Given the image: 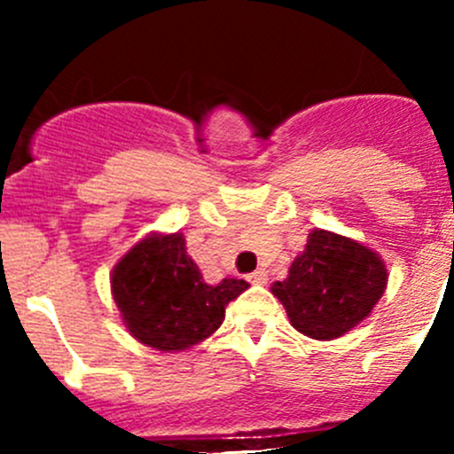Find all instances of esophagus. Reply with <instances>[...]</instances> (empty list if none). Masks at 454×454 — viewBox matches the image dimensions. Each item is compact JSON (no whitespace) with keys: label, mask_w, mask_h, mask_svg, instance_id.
I'll return each instance as SVG.
<instances>
[{"label":"esophagus","mask_w":454,"mask_h":454,"mask_svg":"<svg viewBox=\"0 0 454 454\" xmlns=\"http://www.w3.org/2000/svg\"><path fill=\"white\" fill-rule=\"evenodd\" d=\"M248 281L253 283V286H265V283H268V272H265V270H256V272L248 274Z\"/></svg>","instance_id":"34e87169"}]
</instances>
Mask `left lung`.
Segmentation results:
<instances>
[{
    "instance_id": "obj_1",
    "label": "left lung",
    "mask_w": 454,
    "mask_h": 454,
    "mask_svg": "<svg viewBox=\"0 0 454 454\" xmlns=\"http://www.w3.org/2000/svg\"><path fill=\"white\" fill-rule=\"evenodd\" d=\"M388 270L375 250L314 228L287 277L272 283L296 332L333 340L363 323L387 290Z\"/></svg>"
}]
</instances>
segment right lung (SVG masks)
I'll list each match as a JSON object with an SVG mask.
<instances>
[{"instance_id":"add662e5","label":"right lung","mask_w":454,"mask_h":454,"mask_svg":"<svg viewBox=\"0 0 454 454\" xmlns=\"http://www.w3.org/2000/svg\"><path fill=\"white\" fill-rule=\"evenodd\" d=\"M109 283L127 332L164 354L213 336L226 305L248 290L244 278L208 286L186 253L182 232H149L118 259Z\"/></svg>"}]
</instances>
